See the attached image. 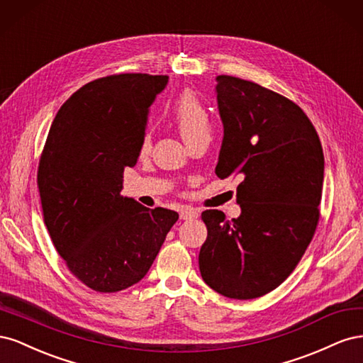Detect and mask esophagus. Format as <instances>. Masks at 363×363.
<instances>
[{
	"label": "esophagus",
	"mask_w": 363,
	"mask_h": 363,
	"mask_svg": "<svg viewBox=\"0 0 363 363\" xmlns=\"http://www.w3.org/2000/svg\"><path fill=\"white\" fill-rule=\"evenodd\" d=\"M199 216V212L194 211V208H183L180 212V219H194Z\"/></svg>",
	"instance_id": "esophagus-1"
}]
</instances>
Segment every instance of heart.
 Wrapping results in <instances>:
<instances>
[{"label": "heart", "mask_w": 363, "mask_h": 363, "mask_svg": "<svg viewBox=\"0 0 363 363\" xmlns=\"http://www.w3.org/2000/svg\"><path fill=\"white\" fill-rule=\"evenodd\" d=\"M172 116L186 144L192 145L201 139H211V119L203 103L192 92L182 94L172 107ZM151 147V133L147 131L142 139L140 151L147 152Z\"/></svg>", "instance_id": "b5f03b06"}]
</instances>
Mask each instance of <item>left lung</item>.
<instances>
[{
	"mask_svg": "<svg viewBox=\"0 0 363 363\" xmlns=\"http://www.w3.org/2000/svg\"><path fill=\"white\" fill-rule=\"evenodd\" d=\"M224 138L215 172L242 174L240 215L201 213L207 239L201 277L228 298L251 300L288 279L311 244L320 219L324 155L301 108L267 87L232 75L216 77Z\"/></svg>",
	"mask_w": 363,
	"mask_h": 363,
	"instance_id": "1",
	"label": "left lung"
}]
</instances>
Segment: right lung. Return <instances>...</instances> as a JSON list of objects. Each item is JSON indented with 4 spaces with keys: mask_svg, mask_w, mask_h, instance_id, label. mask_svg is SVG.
I'll return each instance as SVG.
<instances>
[{
    "mask_svg": "<svg viewBox=\"0 0 363 363\" xmlns=\"http://www.w3.org/2000/svg\"><path fill=\"white\" fill-rule=\"evenodd\" d=\"M168 75L119 74L84 84L54 118L38 186L51 240L69 271L96 292L145 277L179 213L121 195L140 155L150 107Z\"/></svg>",
    "mask_w": 363,
    "mask_h": 363,
    "instance_id": "add662e5",
    "label": "right lung"
}]
</instances>
